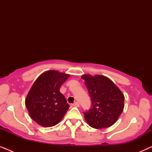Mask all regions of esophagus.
<instances>
[{
  "label": "esophagus",
  "mask_w": 152,
  "mask_h": 152,
  "mask_svg": "<svg viewBox=\"0 0 152 152\" xmlns=\"http://www.w3.org/2000/svg\"><path fill=\"white\" fill-rule=\"evenodd\" d=\"M72 105H73L74 107H80V104H79L77 102H74L73 104H72Z\"/></svg>",
  "instance_id": "1"
}]
</instances>
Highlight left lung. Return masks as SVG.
<instances>
[{
    "instance_id": "8db88e82",
    "label": "left lung",
    "mask_w": 152,
    "mask_h": 152,
    "mask_svg": "<svg viewBox=\"0 0 152 152\" xmlns=\"http://www.w3.org/2000/svg\"><path fill=\"white\" fill-rule=\"evenodd\" d=\"M82 78L90 95L92 106L84 112L89 126L95 129L107 128L117 122L124 109V96L119 88L104 75H83Z\"/></svg>"
}]
</instances>
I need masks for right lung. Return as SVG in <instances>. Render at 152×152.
<instances>
[{
	"mask_svg": "<svg viewBox=\"0 0 152 152\" xmlns=\"http://www.w3.org/2000/svg\"><path fill=\"white\" fill-rule=\"evenodd\" d=\"M70 75L48 70L40 75L31 87L26 106L31 118L44 127H50L61 121L69 108L60 86Z\"/></svg>",
	"mask_w": 152,
	"mask_h": 152,
	"instance_id": "add662e5",
	"label": "right lung"
}]
</instances>
